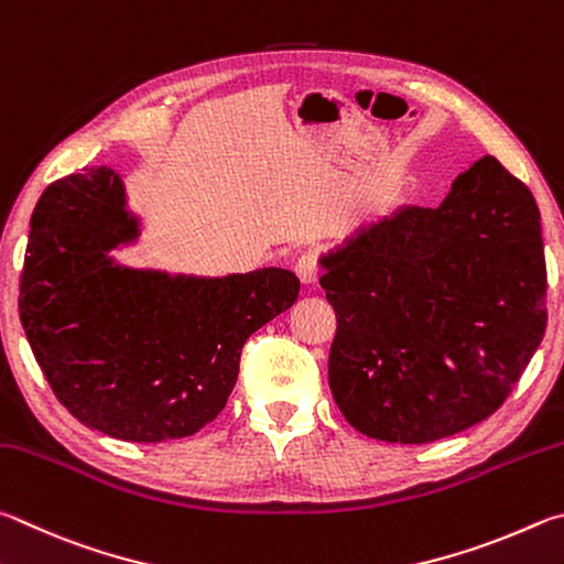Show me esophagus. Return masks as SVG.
<instances>
[{
  "instance_id": "34e87169",
  "label": "esophagus",
  "mask_w": 564,
  "mask_h": 564,
  "mask_svg": "<svg viewBox=\"0 0 564 564\" xmlns=\"http://www.w3.org/2000/svg\"><path fill=\"white\" fill-rule=\"evenodd\" d=\"M294 272L302 280V284H317L319 280V260L314 252H304L297 264H294Z\"/></svg>"
}]
</instances>
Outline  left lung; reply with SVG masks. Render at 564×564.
<instances>
[{"label":"left lung","instance_id":"8db88e82","mask_svg":"<svg viewBox=\"0 0 564 564\" xmlns=\"http://www.w3.org/2000/svg\"><path fill=\"white\" fill-rule=\"evenodd\" d=\"M329 389L354 429L431 443L486 421L547 327L540 210L482 155L438 207H401L322 254Z\"/></svg>","mask_w":564,"mask_h":564}]
</instances>
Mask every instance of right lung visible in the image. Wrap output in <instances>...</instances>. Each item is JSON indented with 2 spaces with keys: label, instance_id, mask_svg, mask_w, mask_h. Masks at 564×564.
<instances>
[{
  "label": "right lung",
  "instance_id": "add662e5",
  "mask_svg": "<svg viewBox=\"0 0 564 564\" xmlns=\"http://www.w3.org/2000/svg\"><path fill=\"white\" fill-rule=\"evenodd\" d=\"M141 220L113 167L46 187L32 213L19 317L48 387L111 438H187L225 409L252 334L297 302L290 270L195 276L133 270L111 250Z\"/></svg>",
  "mask_w": 564,
  "mask_h": 564
}]
</instances>
